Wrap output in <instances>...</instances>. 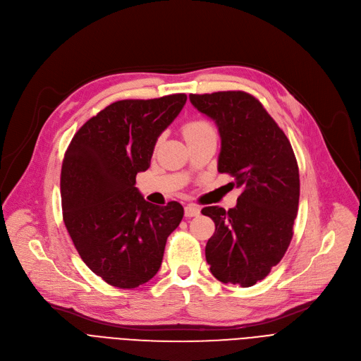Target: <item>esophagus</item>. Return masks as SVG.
I'll return each mask as SVG.
<instances>
[{
	"label": "esophagus",
	"instance_id": "34e87169",
	"mask_svg": "<svg viewBox=\"0 0 361 361\" xmlns=\"http://www.w3.org/2000/svg\"><path fill=\"white\" fill-rule=\"evenodd\" d=\"M184 214H185V217H195L200 214V209L195 204H187L184 209Z\"/></svg>",
	"mask_w": 361,
	"mask_h": 361
}]
</instances>
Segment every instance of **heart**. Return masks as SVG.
<instances>
[{"mask_svg": "<svg viewBox=\"0 0 361 361\" xmlns=\"http://www.w3.org/2000/svg\"><path fill=\"white\" fill-rule=\"evenodd\" d=\"M213 126L204 121V119H194V121H190L187 123H184L183 126V135L187 140L192 138V137H197L203 133H207V130H212Z\"/></svg>", "mask_w": 361, "mask_h": 361, "instance_id": "obj_1", "label": "heart"}]
</instances>
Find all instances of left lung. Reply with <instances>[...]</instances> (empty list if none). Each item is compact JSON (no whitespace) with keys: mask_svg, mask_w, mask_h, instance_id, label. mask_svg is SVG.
Instances as JSON below:
<instances>
[{"mask_svg":"<svg viewBox=\"0 0 361 361\" xmlns=\"http://www.w3.org/2000/svg\"><path fill=\"white\" fill-rule=\"evenodd\" d=\"M190 101L219 126V173L242 187L236 207L202 210L216 226L206 260L220 282L247 288L269 275L290 243L300 203L298 162L283 130L253 94L191 93Z\"/></svg>","mask_w":361,"mask_h":361,"instance_id":"obj_1","label":"left lung"}]
</instances>
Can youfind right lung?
I'll use <instances>...</instances> for the list:
<instances>
[{
    "label": "right lung",
    "mask_w": 361,
    "mask_h": 361,
    "mask_svg": "<svg viewBox=\"0 0 361 361\" xmlns=\"http://www.w3.org/2000/svg\"><path fill=\"white\" fill-rule=\"evenodd\" d=\"M185 101V93H174L114 102L82 125L64 152V226L87 268L112 286L148 282L184 216L177 202H145L135 178L149 169L157 138Z\"/></svg>",
    "instance_id": "add662e5"
}]
</instances>
